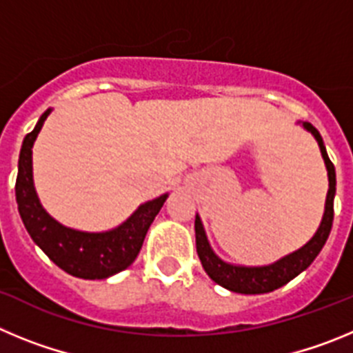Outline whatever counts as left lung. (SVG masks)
Segmentation results:
<instances>
[{"instance_id":"1","label":"left lung","mask_w":353,"mask_h":353,"mask_svg":"<svg viewBox=\"0 0 353 353\" xmlns=\"http://www.w3.org/2000/svg\"><path fill=\"white\" fill-rule=\"evenodd\" d=\"M307 132H311L316 139L320 152H322L323 162L327 168V179H329V191L325 198V210H323L322 223L318 226L316 233L307 240L301 249L290 252L286 256L279 258L277 261L270 265H260V267H248V265H235L228 263L223 258L215 254L212 249L210 242L207 239L201 217L196 214L194 221V232H196V249H198V256L201 260L205 272L208 274L212 281L221 285L223 288L230 290L235 293H244V295H256V293H269L274 290L281 288L286 283H290L293 277L304 272L318 252L322 251L329 239L330 228H332V219H334V196H336V170L334 164L330 162L327 155L325 145L316 129L307 121H299Z\"/></svg>"}]
</instances>
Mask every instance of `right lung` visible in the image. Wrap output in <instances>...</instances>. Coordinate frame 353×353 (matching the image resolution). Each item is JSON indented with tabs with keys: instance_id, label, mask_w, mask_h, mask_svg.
<instances>
[{
	"instance_id": "add662e5",
	"label": "right lung",
	"mask_w": 353,
	"mask_h": 353,
	"mask_svg": "<svg viewBox=\"0 0 353 353\" xmlns=\"http://www.w3.org/2000/svg\"><path fill=\"white\" fill-rule=\"evenodd\" d=\"M51 109L24 138L19 154L15 199L28 233L60 269L81 279H105L125 270L141 251L150 224L168 199L166 194L139 205L127 221L108 232H81L51 217L40 203L33 183V143Z\"/></svg>"
}]
</instances>
